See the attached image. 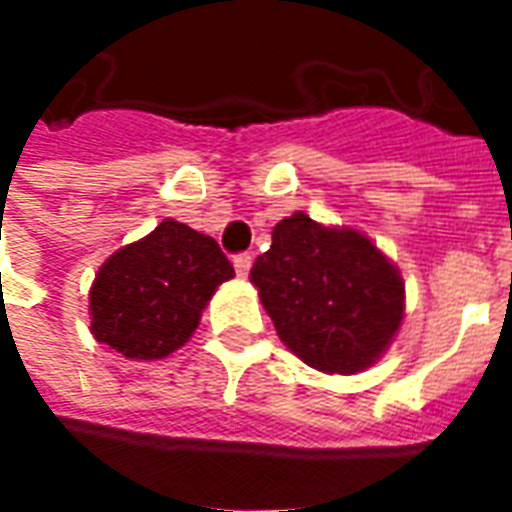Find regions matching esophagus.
Returning a JSON list of instances; mask_svg holds the SVG:
<instances>
[{
    "label": "esophagus",
    "mask_w": 512,
    "mask_h": 512,
    "mask_svg": "<svg viewBox=\"0 0 512 512\" xmlns=\"http://www.w3.org/2000/svg\"><path fill=\"white\" fill-rule=\"evenodd\" d=\"M233 266H235V274H238V277H246V274H249V268H252V255H249V252L235 255Z\"/></svg>",
    "instance_id": "1"
}]
</instances>
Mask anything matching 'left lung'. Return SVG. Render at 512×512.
I'll return each instance as SVG.
<instances>
[{
	"label": "left lung",
	"mask_w": 512,
	"mask_h": 512,
	"mask_svg": "<svg viewBox=\"0 0 512 512\" xmlns=\"http://www.w3.org/2000/svg\"><path fill=\"white\" fill-rule=\"evenodd\" d=\"M282 343L321 373L354 376L384 354L403 321L397 266L367 235L293 213L249 271Z\"/></svg>",
	"instance_id": "obj_1"
}]
</instances>
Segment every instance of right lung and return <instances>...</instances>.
Instances as JSON below:
<instances>
[{
	"label": "right lung",
	"instance_id": "1",
	"mask_svg": "<svg viewBox=\"0 0 512 512\" xmlns=\"http://www.w3.org/2000/svg\"><path fill=\"white\" fill-rule=\"evenodd\" d=\"M233 263L211 235L167 219L117 249L90 288V332L128 359H164L189 340Z\"/></svg>",
	"mask_w": 512,
	"mask_h": 512
}]
</instances>
